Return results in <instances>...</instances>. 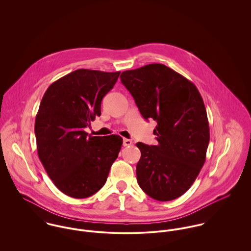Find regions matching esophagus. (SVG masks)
<instances>
[{"mask_svg":"<svg viewBox=\"0 0 251 251\" xmlns=\"http://www.w3.org/2000/svg\"><path fill=\"white\" fill-rule=\"evenodd\" d=\"M131 144H132V141L129 140V139H126V138H125L124 141H123V145H124L125 147H128V146H130Z\"/></svg>","mask_w":251,"mask_h":251,"instance_id":"34e87169","label":"esophagus"}]
</instances>
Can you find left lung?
Returning a JSON list of instances; mask_svg holds the SVG:
<instances>
[{"mask_svg": "<svg viewBox=\"0 0 251 251\" xmlns=\"http://www.w3.org/2000/svg\"><path fill=\"white\" fill-rule=\"evenodd\" d=\"M120 78L144 119L157 123V144H136L138 184L155 200H174L189 189L206 160L210 128L203 99L192 82L162 64L126 71Z\"/></svg>", "mask_w": 251, "mask_h": 251, "instance_id": "obj_1", "label": "left lung"}]
</instances>
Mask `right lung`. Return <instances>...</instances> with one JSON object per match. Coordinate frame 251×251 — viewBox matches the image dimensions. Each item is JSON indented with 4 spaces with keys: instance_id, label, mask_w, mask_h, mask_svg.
Here are the masks:
<instances>
[{
    "instance_id": "obj_1",
    "label": "right lung",
    "mask_w": 251,
    "mask_h": 251,
    "mask_svg": "<svg viewBox=\"0 0 251 251\" xmlns=\"http://www.w3.org/2000/svg\"><path fill=\"white\" fill-rule=\"evenodd\" d=\"M120 72L77 70L46 90L35 124L38 157L66 195L87 198L106 182L123 145L119 135L88 136L84 130L101 114V100Z\"/></svg>"
}]
</instances>
